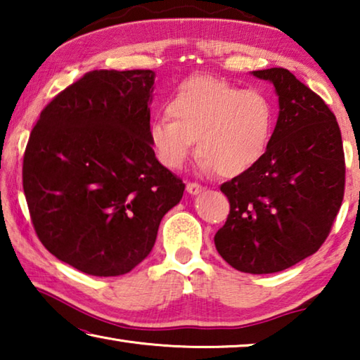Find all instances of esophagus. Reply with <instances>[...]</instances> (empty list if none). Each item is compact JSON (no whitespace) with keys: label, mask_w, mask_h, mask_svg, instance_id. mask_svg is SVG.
Instances as JSON below:
<instances>
[{"label":"esophagus","mask_w":360,"mask_h":360,"mask_svg":"<svg viewBox=\"0 0 360 360\" xmlns=\"http://www.w3.org/2000/svg\"><path fill=\"white\" fill-rule=\"evenodd\" d=\"M186 188H187V192L191 193V195H198L200 192L205 191V187L202 184H198V182H187Z\"/></svg>","instance_id":"obj_1"}]
</instances>
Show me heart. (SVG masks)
<instances>
[{
	"label": "heart",
	"instance_id": "1",
	"mask_svg": "<svg viewBox=\"0 0 360 360\" xmlns=\"http://www.w3.org/2000/svg\"><path fill=\"white\" fill-rule=\"evenodd\" d=\"M167 112L172 119H157L149 129L158 162L182 168L197 139L200 168L222 178L259 163L275 129V109L266 95L205 75L184 79L169 96Z\"/></svg>",
	"mask_w": 360,
	"mask_h": 360
}]
</instances>
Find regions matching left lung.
<instances>
[{"instance_id":"8db88e82","label":"left lung","mask_w":360,"mask_h":360,"mask_svg":"<svg viewBox=\"0 0 360 360\" xmlns=\"http://www.w3.org/2000/svg\"><path fill=\"white\" fill-rule=\"evenodd\" d=\"M252 75L275 85L279 115L265 155L221 191L230 212L214 245L236 270L266 275L314 254L345 195V152L335 114L289 70Z\"/></svg>"}]
</instances>
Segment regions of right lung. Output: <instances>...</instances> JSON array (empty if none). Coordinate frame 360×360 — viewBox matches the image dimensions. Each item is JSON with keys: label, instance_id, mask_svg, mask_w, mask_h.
<instances>
[{"label": "right lung", "instance_id": "1", "mask_svg": "<svg viewBox=\"0 0 360 360\" xmlns=\"http://www.w3.org/2000/svg\"><path fill=\"white\" fill-rule=\"evenodd\" d=\"M154 79L150 70L85 72L30 135L22 178L36 235L87 275L131 271L184 193L149 141Z\"/></svg>", "mask_w": 360, "mask_h": 360}]
</instances>
